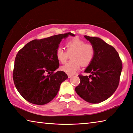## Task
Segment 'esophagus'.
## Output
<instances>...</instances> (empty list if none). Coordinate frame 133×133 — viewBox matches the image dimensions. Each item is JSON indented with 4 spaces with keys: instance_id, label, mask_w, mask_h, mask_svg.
I'll use <instances>...</instances> for the list:
<instances>
[{
    "instance_id": "esophagus-1",
    "label": "esophagus",
    "mask_w": 133,
    "mask_h": 133,
    "mask_svg": "<svg viewBox=\"0 0 133 133\" xmlns=\"http://www.w3.org/2000/svg\"><path fill=\"white\" fill-rule=\"evenodd\" d=\"M71 76H72V75H68V77H69V78L71 77Z\"/></svg>"
}]
</instances>
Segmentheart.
Listing matches in <instances>:
<instances>
[{
	"label": "heart",
	"mask_w": 133,
	"mask_h": 133,
	"mask_svg": "<svg viewBox=\"0 0 133 133\" xmlns=\"http://www.w3.org/2000/svg\"><path fill=\"white\" fill-rule=\"evenodd\" d=\"M67 51L62 47L56 50V57L61 63H66L69 54L71 53L72 61L62 67V70L69 75H73L81 68V66H87L93 61L95 56V48L92 44L86 43L83 39L75 37L69 39L65 44Z\"/></svg>",
	"instance_id": "1"
}]
</instances>
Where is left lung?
Wrapping results in <instances>:
<instances>
[{
	"label": "left lung",
	"instance_id": "obj_1",
	"mask_svg": "<svg viewBox=\"0 0 133 133\" xmlns=\"http://www.w3.org/2000/svg\"><path fill=\"white\" fill-rule=\"evenodd\" d=\"M84 37L94 46L95 56L85 71L91 75L78 76L81 81L75 91L86 102L98 104L109 98L117 89L123 64L112 46L99 38Z\"/></svg>",
	"mask_w": 133,
	"mask_h": 133
}]
</instances>
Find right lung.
<instances>
[{
	"mask_svg": "<svg viewBox=\"0 0 133 133\" xmlns=\"http://www.w3.org/2000/svg\"><path fill=\"white\" fill-rule=\"evenodd\" d=\"M71 32L35 39L18 52L15 60L13 80L19 93L28 102L36 105L50 102L57 94L60 85L68 78L59 66L56 50L63 38Z\"/></svg>",
	"mask_w": 133,
	"mask_h": 133,
	"instance_id": "add662e5",
	"label": "right lung"
}]
</instances>
